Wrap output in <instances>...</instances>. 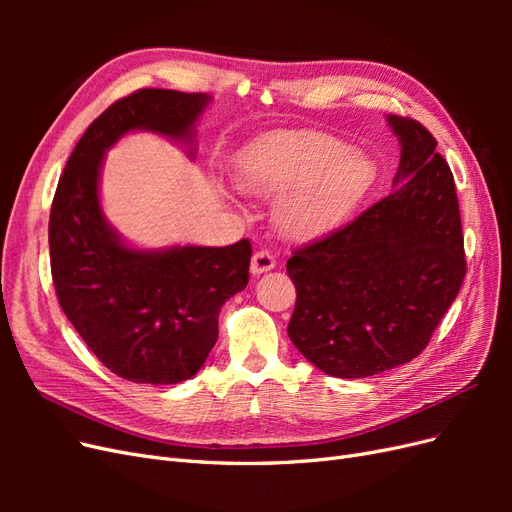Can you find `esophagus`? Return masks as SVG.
<instances>
[{
	"label": "esophagus",
	"instance_id": "esophagus-1",
	"mask_svg": "<svg viewBox=\"0 0 512 512\" xmlns=\"http://www.w3.org/2000/svg\"><path fill=\"white\" fill-rule=\"evenodd\" d=\"M273 267H275V258H273L271 252L260 250V252H256V254L252 256V265H250L252 275H262V273L271 271Z\"/></svg>",
	"mask_w": 512,
	"mask_h": 512
}]
</instances>
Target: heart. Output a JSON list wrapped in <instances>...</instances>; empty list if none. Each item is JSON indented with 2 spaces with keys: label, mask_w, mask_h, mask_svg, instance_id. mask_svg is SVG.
Masks as SVG:
<instances>
[{
  "label": "heart",
  "mask_w": 512,
  "mask_h": 512,
  "mask_svg": "<svg viewBox=\"0 0 512 512\" xmlns=\"http://www.w3.org/2000/svg\"><path fill=\"white\" fill-rule=\"evenodd\" d=\"M237 185L256 196H282L275 224L290 239H318L361 207L378 179L369 156L318 132H271L237 158Z\"/></svg>",
  "instance_id": "obj_1"
}]
</instances>
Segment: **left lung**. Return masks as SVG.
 Listing matches in <instances>:
<instances>
[{"label": "left lung", "instance_id": "obj_1", "mask_svg": "<svg viewBox=\"0 0 512 512\" xmlns=\"http://www.w3.org/2000/svg\"><path fill=\"white\" fill-rule=\"evenodd\" d=\"M395 190L286 262L297 288L290 342L335 378H367L425 350L466 277L453 173L438 141L389 115Z\"/></svg>", "mask_w": 512, "mask_h": 512}]
</instances>
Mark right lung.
Listing matches in <instances>:
<instances>
[{
	"label": "right lung",
	"instance_id": "add662e5",
	"mask_svg": "<svg viewBox=\"0 0 512 512\" xmlns=\"http://www.w3.org/2000/svg\"><path fill=\"white\" fill-rule=\"evenodd\" d=\"M211 98L138 89L91 123L59 177L49 220L51 273L61 309L100 363L123 380L177 384L205 365L222 305L250 280L252 243L136 250L100 207L104 153L123 134L185 143Z\"/></svg>",
	"mask_w": 512,
	"mask_h": 512
}]
</instances>
